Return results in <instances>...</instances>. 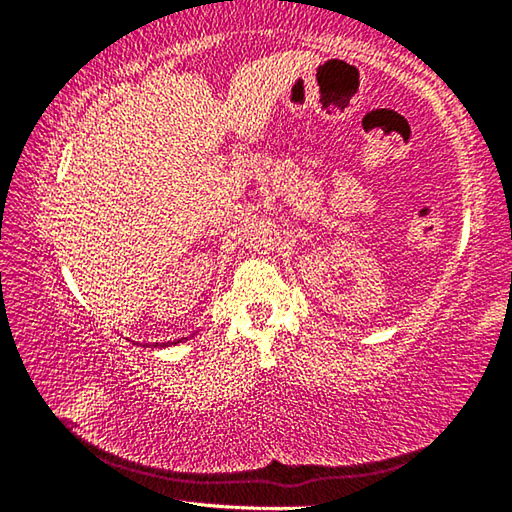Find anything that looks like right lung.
<instances>
[{
	"label": "right lung",
	"mask_w": 512,
	"mask_h": 512,
	"mask_svg": "<svg viewBox=\"0 0 512 512\" xmlns=\"http://www.w3.org/2000/svg\"><path fill=\"white\" fill-rule=\"evenodd\" d=\"M176 343H180V339L178 341H169V343H162L160 348H167V345H176ZM155 348H158V345H155Z\"/></svg>",
	"instance_id": "right-lung-1"
}]
</instances>
